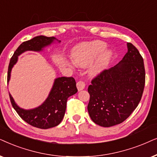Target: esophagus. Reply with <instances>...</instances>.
Masks as SVG:
<instances>
[{
	"mask_svg": "<svg viewBox=\"0 0 157 157\" xmlns=\"http://www.w3.org/2000/svg\"><path fill=\"white\" fill-rule=\"evenodd\" d=\"M85 87V84L84 82H82V81H79V82H77V87L79 91L84 90Z\"/></svg>",
	"mask_w": 157,
	"mask_h": 157,
	"instance_id": "obj_1",
	"label": "esophagus"
}]
</instances>
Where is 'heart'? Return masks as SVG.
Returning <instances> with one entry per match:
<instances>
[{
    "label": "heart",
    "instance_id": "1",
    "mask_svg": "<svg viewBox=\"0 0 157 157\" xmlns=\"http://www.w3.org/2000/svg\"><path fill=\"white\" fill-rule=\"evenodd\" d=\"M106 47V44L101 41H93L90 42L83 43L77 47L73 51L72 54L73 62L77 67H87L95 60L98 54L105 49ZM112 56L113 52L110 49L101 52L90 68V75H97L105 70L109 64Z\"/></svg>",
    "mask_w": 157,
    "mask_h": 157
}]
</instances>
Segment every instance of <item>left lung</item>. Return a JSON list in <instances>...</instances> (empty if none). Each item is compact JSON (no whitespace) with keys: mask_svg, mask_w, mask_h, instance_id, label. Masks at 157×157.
Wrapping results in <instances>:
<instances>
[{"mask_svg":"<svg viewBox=\"0 0 157 157\" xmlns=\"http://www.w3.org/2000/svg\"><path fill=\"white\" fill-rule=\"evenodd\" d=\"M122 60L105 70L88 87L87 110L92 121L103 127L120 124L139 105L145 85L144 59L132 44Z\"/></svg>","mask_w":157,"mask_h":157,"instance_id":"8db88e82","label":"left lung"}]
</instances>
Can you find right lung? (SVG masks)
Instances as JSON below:
<instances>
[{"mask_svg": "<svg viewBox=\"0 0 157 157\" xmlns=\"http://www.w3.org/2000/svg\"><path fill=\"white\" fill-rule=\"evenodd\" d=\"M55 41L60 42L55 37L37 36L24 41L14 52L10 60L8 70V83L10 78L11 70L18 61V56L26 51L41 52L44 48L51 45ZM77 92L76 82L73 77H62L54 80V85L45 101L39 107L26 110L20 108L9 93L12 106L19 116L31 126L41 129L57 126L63 119L65 113L67 101L69 97Z\"/></svg>", "mask_w": 157, "mask_h": 157, "instance_id": "1", "label": "right lung"}]
</instances>
